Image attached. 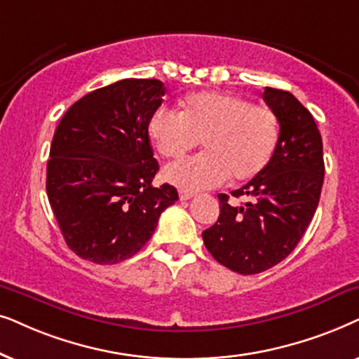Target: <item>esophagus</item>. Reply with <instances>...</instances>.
I'll return each mask as SVG.
<instances>
[{
    "instance_id": "obj_1",
    "label": "esophagus",
    "mask_w": 359,
    "mask_h": 359,
    "mask_svg": "<svg viewBox=\"0 0 359 359\" xmlns=\"http://www.w3.org/2000/svg\"><path fill=\"white\" fill-rule=\"evenodd\" d=\"M179 197L180 200H190L194 197V192H189V190H179Z\"/></svg>"
}]
</instances>
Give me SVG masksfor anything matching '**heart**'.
Returning a JSON list of instances; mask_svg holds the SVG:
<instances>
[{
  "label": "heart",
  "instance_id": "b5f03b06",
  "mask_svg": "<svg viewBox=\"0 0 359 359\" xmlns=\"http://www.w3.org/2000/svg\"><path fill=\"white\" fill-rule=\"evenodd\" d=\"M147 135L162 157L177 159L202 141L203 154L174 162L164 179L184 190L255 179L269 165L280 140V123L267 107L229 93L202 92L184 100L180 113L157 108Z\"/></svg>",
  "mask_w": 359,
  "mask_h": 359
}]
</instances>
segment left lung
Wrapping results in <instances>:
<instances>
[{"instance_id":"obj_1","label":"left lung","mask_w":359,"mask_h":359,"mask_svg":"<svg viewBox=\"0 0 359 359\" xmlns=\"http://www.w3.org/2000/svg\"><path fill=\"white\" fill-rule=\"evenodd\" d=\"M262 98L277 114L280 140L269 165L233 197L219 194V217L202 233L219 264L243 276L271 269L299 245L318 207L323 185V144L317 123L292 93L264 88Z\"/></svg>"}]
</instances>
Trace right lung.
I'll list each match as a JSON object with an SVG mask.
<instances>
[{
    "label": "right lung",
    "instance_id": "add662e5",
    "mask_svg": "<svg viewBox=\"0 0 359 359\" xmlns=\"http://www.w3.org/2000/svg\"><path fill=\"white\" fill-rule=\"evenodd\" d=\"M164 83L124 79L85 95L54 133L46 190L67 246L95 264H116L149 241L179 200L152 180L159 170L147 135Z\"/></svg>",
    "mask_w": 359,
    "mask_h": 359
}]
</instances>
